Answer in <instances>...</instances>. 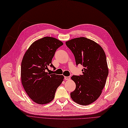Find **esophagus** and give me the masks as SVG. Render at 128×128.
Here are the masks:
<instances>
[{
    "mask_svg": "<svg viewBox=\"0 0 128 128\" xmlns=\"http://www.w3.org/2000/svg\"><path fill=\"white\" fill-rule=\"evenodd\" d=\"M64 79L66 80H68L70 79V76H64Z\"/></svg>",
    "mask_w": 128,
    "mask_h": 128,
    "instance_id": "34e87169",
    "label": "esophagus"
}]
</instances>
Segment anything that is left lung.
I'll return each mask as SVG.
<instances>
[{
    "instance_id": "left-lung-1",
    "label": "left lung",
    "mask_w": 128,
    "mask_h": 128,
    "mask_svg": "<svg viewBox=\"0 0 128 128\" xmlns=\"http://www.w3.org/2000/svg\"><path fill=\"white\" fill-rule=\"evenodd\" d=\"M66 44L74 54L76 64L84 67L82 75L71 77L76 88L71 97L78 104L90 105L100 96L105 86L108 75L105 53L100 45L84 37L71 40Z\"/></svg>"
}]
</instances>
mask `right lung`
I'll use <instances>...</instances> for the list:
<instances>
[{
	"label": "right lung",
	"mask_w": 128,
	"mask_h": 128,
	"mask_svg": "<svg viewBox=\"0 0 128 128\" xmlns=\"http://www.w3.org/2000/svg\"><path fill=\"white\" fill-rule=\"evenodd\" d=\"M63 44L55 38L44 37L32 43L23 56L21 67L22 86L30 98L37 104L52 101L63 81V76L46 72L50 66L56 69L52 60L56 50Z\"/></svg>",
	"instance_id": "obj_1"
}]
</instances>
